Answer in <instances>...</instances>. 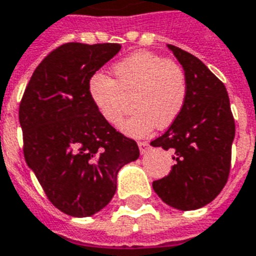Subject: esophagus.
Listing matches in <instances>:
<instances>
[{"mask_svg": "<svg viewBox=\"0 0 256 256\" xmlns=\"http://www.w3.org/2000/svg\"><path fill=\"white\" fill-rule=\"evenodd\" d=\"M138 150H140V152H142V154H146V150H148V148H150V144H148L146 142H138Z\"/></svg>", "mask_w": 256, "mask_h": 256, "instance_id": "obj_1", "label": "esophagus"}]
</instances>
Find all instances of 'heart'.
I'll return each instance as SVG.
<instances>
[{
	"label": "heart",
	"mask_w": 256,
	"mask_h": 256,
	"mask_svg": "<svg viewBox=\"0 0 256 256\" xmlns=\"http://www.w3.org/2000/svg\"><path fill=\"white\" fill-rule=\"evenodd\" d=\"M116 81L94 73L88 93L100 118L118 126L134 98L136 112L120 126L132 138H142L155 130L167 128L179 118L188 97L184 69L174 61L150 52H138L114 66Z\"/></svg>",
	"instance_id": "obj_1"
}]
</instances>
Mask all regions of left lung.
Masks as SVG:
<instances>
[{
  "label": "left lung",
  "instance_id": "1",
  "mask_svg": "<svg viewBox=\"0 0 256 256\" xmlns=\"http://www.w3.org/2000/svg\"><path fill=\"white\" fill-rule=\"evenodd\" d=\"M168 48L186 72L188 97L179 118L150 142L174 154L171 172L152 187L168 206L191 211L212 202L227 183L235 120L224 84L198 57Z\"/></svg>",
  "mask_w": 256,
  "mask_h": 256
}]
</instances>
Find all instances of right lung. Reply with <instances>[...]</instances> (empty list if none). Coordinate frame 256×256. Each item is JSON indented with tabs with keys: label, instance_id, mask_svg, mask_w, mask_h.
Masks as SVG:
<instances>
[{
	"label": "right lung",
	"instance_id": "obj_1",
	"mask_svg": "<svg viewBox=\"0 0 256 256\" xmlns=\"http://www.w3.org/2000/svg\"><path fill=\"white\" fill-rule=\"evenodd\" d=\"M120 44L68 42L32 74L20 104L24 156L50 203L66 215L92 216L114 198L118 174L140 150L104 122L90 101V77Z\"/></svg>",
	"mask_w": 256,
	"mask_h": 256
}]
</instances>
